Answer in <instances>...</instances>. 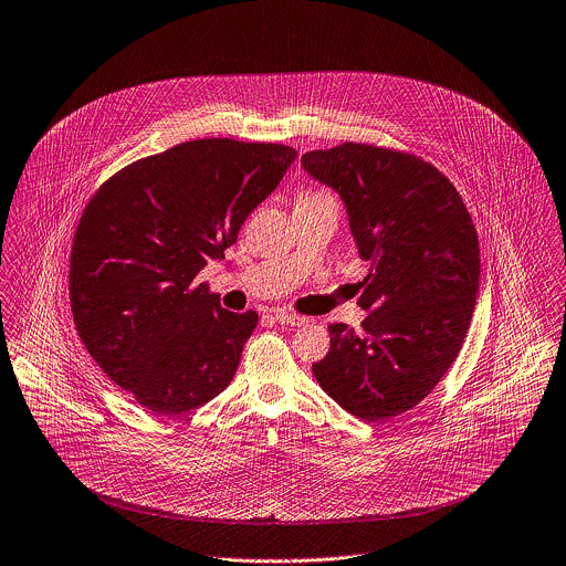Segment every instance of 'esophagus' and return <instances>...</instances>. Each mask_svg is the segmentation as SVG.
<instances>
[{
	"label": "esophagus",
	"instance_id": "esophagus-1",
	"mask_svg": "<svg viewBox=\"0 0 566 566\" xmlns=\"http://www.w3.org/2000/svg\"><path fill=\"white\" fill-rule=\"evenodd\" d=\"M275 322L280 326H304L308 319L302 315H291V313H275Z\"/></svg>",
	"mask_w": 566,
	"mask_h": 566
}]
</instances>
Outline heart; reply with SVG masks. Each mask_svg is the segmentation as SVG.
<instances>
[{"label": "heart", "mask_w": 566, "mask_h": 566, "mask_svg": "<svg viewBox=\"0 0 566 566\" xmlns=\"http://www.w3.org/2000/svg\"><path fill=\"white\" fill-rule=\"evenodd\" d=\"M333 197L328 192H322V190H308L300 197V201H331ZM335 201V199H333Z\"/></svg>", "instance_id": "1"}]
</instances>
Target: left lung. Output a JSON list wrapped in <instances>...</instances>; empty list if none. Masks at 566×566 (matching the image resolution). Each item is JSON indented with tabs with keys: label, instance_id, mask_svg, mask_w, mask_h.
<instances>
[{
	"label": "left lung",
	"instance_id": "1",
	"mask_svg": "<svg viewBox=\"0 0 566 566\" xmlns=\"http://www.w3.org/2000/svg\"><path fill=\"white\" fill-rule=\"evenodd\" d=\"M339 192L358 253L363 335L331 324V352L313 365L322 389L352 416L378 422L422 402L449 371L472 322L479 238L451 181L429 161L345 142L302 157Z\"/></svg>",
	"mask_w": 566,
	"mask_h": 566
}]
</instances>
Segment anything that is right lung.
<instances>
[{"label":"right lung","mask_w":566,"mask_h":566,"mask_svg":"<svg viewBox=\"0 0 566 566\" xmlns=\"http://www.w3.org/2000/svg\"><path fill=\"white\" fill-rule=\"evenodd\" d=\"M295 157L284 144L192 139L128 164L87 203L70 255L74 324L150 413L197 409L231 382L258 313H229L195 277Z\"/></svg>","instance_id":"add662e5"}]
</instances>
